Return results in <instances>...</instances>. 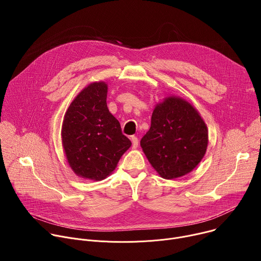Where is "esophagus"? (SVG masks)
I'll list each match as a JSON object with an SVG mask.
<instances>
[{
	"instance_id": "1",
	"label": "esophagus",
	"mask_w": 261,
	"mask_h": 261,
	"mask_svg": "<svg viewBox=\"0 0 261 261\" xmlns=\"http://www.w3.org/2000/svg\"><path fill=\"white\" fill-rule=\"evenodd\" d=\"M130 139H131V141H132V147H133V148H136V147L138 146V143H139V142H138V138H137L136 136H131Z\"/></svg>"
}]
</instances>
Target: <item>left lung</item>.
<instances>
[{
  "mask_svg": "<svg viewBox=\"0 0 261 261\" xmlns=\"http://www.w3.org/2000/svg\"><path fill=\"white\" fill-rule=\"evenodd\" d=\"M208 131L198 111L179 97H167L156 105L151 128L140 145L148 162L166 179L192 171L202 160Z\"/></svg>",
  "mask_w": 261,
  "mask_h": 261,
  "instance_id": "left-lung-1",
  "label": "left lung"
}]
</instances>
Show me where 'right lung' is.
I'll use <instances>...</instances> for the list:
<instances>
[{"label": "right lung", "instance_id": "add662e5", "mask_svg": "<svg viewBox=\"0 0 261 261\" xmlns=\"http://www.w3.org/2000/svg\"><path fill=\"white\" fill-rule=\"evenodd\" d=\"M107 85L93 83L68 107L62 143L71 169L79 176L102 180L113 172L131 141L106 104Z\"/></svg>", "mask_w": 261, "mask_h": 261}]
</instances>
